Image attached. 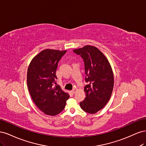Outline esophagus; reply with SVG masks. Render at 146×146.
Returning <instances> with one entry per match:
<instances>
[{
  "mask_svg": "<svg viewBox=\"0 0 146 146\" xmlns=\"http://www.w3.org/2000/svg\"><path fill=\"white\" fill-rule=\"evenodd\" d=\"M77 88H74V89L72 90V94H74L75 93V92H76V91H77Z\"/></svg>",
  "mask_w": 146,
  "mask_h": 146,
  "instance_id": "1",
  "label": "esophagus"
}]
</instances>
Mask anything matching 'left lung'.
Masks as SVG:
<instances>
[{
  "instance_id": "1",
  "label": "left lung",
  "mask_w": 146,
  "mask_h": 146,
  "mask_svg": "<svg viewBox=\"0 0 146 146\" xmlns=\"http://www.w3.org/2000/svg\"><path fill=\"white\" fill-rule=\"evenodd\" d=\"M74 52L83 60L88 83L84 89L86 98L80 102V107L88 113H96L105 107L112 93L114 76L111 66L105 55L94 46H85Z\"/></svg>"
}]
</instances>
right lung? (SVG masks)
Returning <instances> with one entry per match:
<instances>
[{"label":"right lung","mask_w":146,"mask_h":146,"mask_svg":"<svg viewBox=\"0 0 146 146\" xmlns=\"http://www.w3.org/2000/svg\"><path fill=\"white\" fill-rule=\"evenodd\" d=\"M67 50L46 49L31 61L27 70V86L36 105L46 114L55 116L64 110L69 95L56 85L58 64Z\"/></svg>","instance_id":"right-lung-1"}]
</instances>
